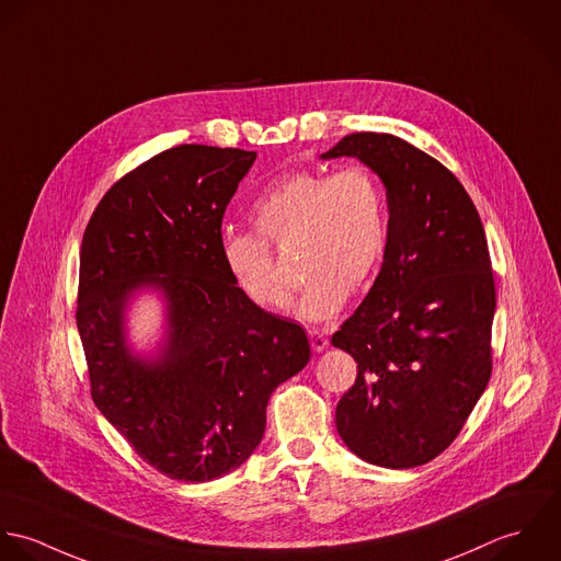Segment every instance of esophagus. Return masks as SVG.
<instances>
[{
	"label": "esophagus",
	"mask_w": 561,
	"mask_h": 561,
	"mask_svg": "<svg viewBox=\"0 0 561 561\" xmlns=\"http://www.w3.org/2000/svg\"><path fill=\"white\" fill-rule=\"evenodd\" d=\"M308 336H310V344H312V351H314V353L325 351L328 344H330V340L323 336V332H319V330H312Z\"/></svg>",
	"instance_id": "obj_1"
}]
</instances>
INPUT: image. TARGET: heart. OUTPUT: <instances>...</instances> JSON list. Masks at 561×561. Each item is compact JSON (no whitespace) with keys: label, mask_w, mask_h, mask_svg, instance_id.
<instances>
[{"label":"heart","mask_w":561,"mask_h":561,"mask_svg":"<svg viewBox=\"0 0 561 561\" xmlns=\"http://www.w3.org/2000/svg\"><path fill=\"white\" fill-rule=\"evenodd\" d=\"M249 217L257 236L227 233L221 257L238 290L268 312H286L295 295L268 244L297 242V271L306 279L301 312L312 321L334 317L346 295L370 282L383 257L386 195L364 164L332 175L297 171L271 186Z\"/></svg>","instance_id":"obj_1"}]
</instances>
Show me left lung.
Segmentation results:
<instances>
[{"instance_id": "1", "label": "left lung", "mask_w": 561, "mask_h": 561, "mask_svg": "<svg viewBox=\"0 0 561 561\" xmlns=\"http://www.w3.org/2000/svg\"><path fill=\"white\" fill-rule=\"evenodd\" d=\"M342 156L379 175L390 219L379 275L332 336L357 362L336 430L368 463L414 468L457 438L492 373L488 240L459 180L419 147L355 131L321 158Z\"/></svg>"}]
</instances>
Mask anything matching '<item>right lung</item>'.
<instances>
[{"instance_id": "add662e5", "label": "right lung", "mask_w": 561, "mask_h": 561, "mask_svg": "<svg viewBox=\"0 0 561 561\" xmlns=\"http://www.w3.org/2000/svg\"><path fill=\"white\" fill-rule=\"evenodd\" d=\"M255 151L171 147L104 195L80 251L78 332L91 397L136 455L180 481H213L260 445L273 390L310 359L301 325L264 312L231 282L221 225ZM140 287L168 299L156 360L124 342Z\"/></svg>"}]
</instances>
